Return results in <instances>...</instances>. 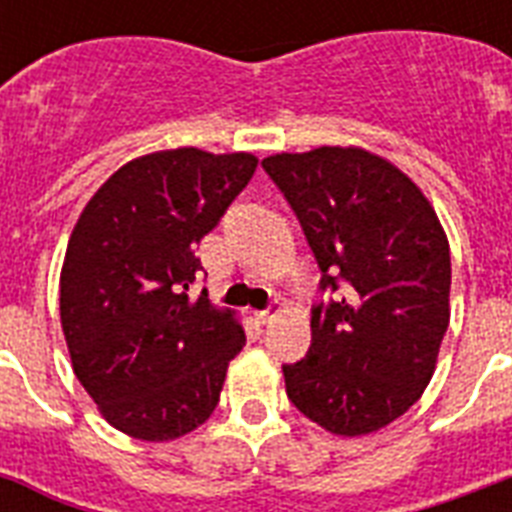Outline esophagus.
Listing matches in <instances>:
<instances>
[{
    "label": "esophagus",
    "mask_w": 512,
    "mask_h": 512,
    "mask_svg": "<svg viewBox=\"0 0 512 512\" xmlns=\"http://www.w3.org/2000/svg\"><path fill=\"white\" fill-rule=\"evenodd\" d=\"M276 313H279V308H268V311H255V321H257V324H271V321L276 319Z\"/></svg>",
    "instance_id": "34e87169"
}]
</instances>
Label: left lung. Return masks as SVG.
Here are the masks:
<instances>
[{"label":"left lung","mask_w":512,"mask_h":512,"mask_svg":"<svg viewBox=\"0 0 512 512\" xmlns=\"http://www.w3.org/2000/svg\"><path fill=\"white\" fill-rule=\"evenodd\" d=\"M265 172L340 292L311 316V348L284 366L289 401L329 433L369 436L428 388L449 327V239L420 185L358 146L273 154Z\"/></svg>","instance_id":"1"}]
</instances>
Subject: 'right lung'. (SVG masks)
<instances>
[{"mask_svg":"<svg viewBox=\"0 0 512 512\" xmlns=\"http://www.w3.org/2000/svg\"><path fill=\"white\" fill-rule=\"evenodd\" d=\"M255 170L244 151H154L119 167L76 220L60 324L82 388L127 436L175 441L215 412L247 337L207 292L188 295L193 252Z\"/></svg>","mask_w":512,"mask_h":512,"instance_id":"1","label":"right lung"}]
</instances>
